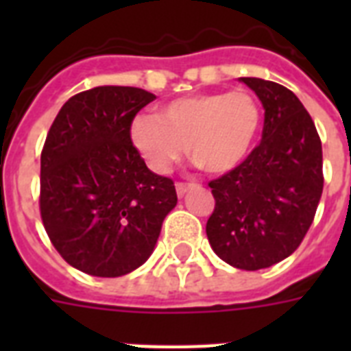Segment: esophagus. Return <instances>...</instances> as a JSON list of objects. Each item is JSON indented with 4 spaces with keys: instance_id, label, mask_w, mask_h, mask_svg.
Returning <instances> with one entry per match:
<instances>
[{
    "instance_id": "1",
    "label": "esophagus",
    "mask_w": 351,
    "mask_h": 351,
    "mask_svg": "<svg viewBox=\"0 0 351 351\" xmlns=\"http://www.w3.org/2000/svg\"><path fill=\"white\" fill-rule=\"evenodd\" d=\"M191 187H193L191 184H182V182H178V184H176V195H178V198L184 197Z\"/></svg>"
}]
</instances>
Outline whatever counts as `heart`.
Returning a JSON list of instances; mask_svg holds the SVG:
<instances>
[{"mask_svg": "<svg viewBox=\"0 0 351 351\" xmlns=\"http://www.w3.org/2000/svg\"><path fill=\"white\" fill-rule=\"evenodd\" d=\"M262 123L255 96L245 90L184 96L156 117H136L129 134L140 156L156 173L169 171L187 153L209 175H226L250 154Z\"/></svg>", "mask_w": 351, "mask_h": 351, "instance_id": "b5f03b06", "label": "heart"}]
</instances>
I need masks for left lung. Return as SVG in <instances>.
<instances>
[{
	"label": "left lung",
	"mask_w": 351,
	"mask_h": 351,
	"mask_svg": "<svg viewBox=\"0 0 351 351\" xmlns=\"http://www.w3.org/2000/svg\"><path fill=\"white\" fill-rule=\"evenodd\" d=\"M264 107L262 140L233 171L209 182L215 211L206 233L239 269H264L300 245L321 200L322 145L315 123L284 85L239 78Z\"/></svg>",
	"instance_id": "8db88e82"
}]
</instances>
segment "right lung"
Segmentation results:
<instances>
[{
    "instance_id": "1",
    "label": "right lung",
    "mask_w": 351,
    "mask_h": 351,
    "mask_svg": "<svg viewBox=\"0 0 351 351\" xmlns=\"http://www.w3.org/2000/svg\"><path fill=\"white\" fill-rule=\"evenodd\" d=\"M156 96L101 85L63 104L41 151L40 211L58 253L93 277H121L147 261L176 206L131 142L136 112Z\"/></svg>"
}]
</instances>
